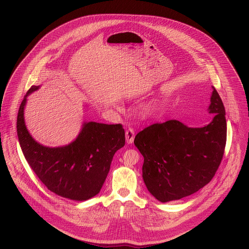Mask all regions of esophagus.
<instances>
[{"instance_id": "34e87169", "label": "esophagus", "mask_w": 249, "mask_h": 249, "mask_svg": "<svg viewBox=\"0 0 249 249\" xmlns=\"http://www.w3.org/2000/svg\"><path fill=\"white\" fill-rule=\"evenodd\" d=\"M125 137H126L127 144H128V145L132 144L133 142H134V139H135V132H134V130H133L132 128H128V129L126 130Z\"/></svg>"}]
</instances>
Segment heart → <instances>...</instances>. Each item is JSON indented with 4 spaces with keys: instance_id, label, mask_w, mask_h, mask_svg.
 I'll use <instances>...</instances> for the list:
<instances>
[{
    "instance_id": "heart-1",
    "label": "heart",
    "mask_w": 249,
    "mask_h": 249,
    "mask_svg": "<svg viewBox=\"0 0 249 249\" xmlns=\"http://www.w3.org/2000/svg\"><path fill=\"white\" fill-rule=\"evenodd\" d=\"M153 109H154V105L153 104H149V105L145 106V108L143 109V114L144 115H149L152 112Z\"/></svg>"
}]
</instances>
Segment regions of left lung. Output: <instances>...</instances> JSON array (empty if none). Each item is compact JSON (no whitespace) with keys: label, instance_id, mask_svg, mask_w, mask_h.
I'll list each match as a JSON object with an SVG mask.
<instances>
[{"label":"left lung","instance_id":"obj_1","mask_svg":"<svg viewBox=\"0 0 249 249\" xmlns=\"http://www.w3.org/2000/svg\"><path fill=\"white\" fill-rule=\"evenodd\" d=\"M208 111L214 118L204 127L169 120L136 135L134 144L144 157V182L160 202L189 196L214 177L227 142L225 106L214 87Z\"/></svg>","mask_w":249,"mask_h":249}]
</instances>
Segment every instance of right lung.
<instances>
[{"label": "right lung", "mask_w": 249, "mask_h": 249, "mask_svg": "<svg viewBox=\"0 0 249 249\" xmlns=\"http://www.w3.org/2000/svg\"><path fill=\"white\" fill-rule=\"evenodd\" d=\"M41 86H32L18 114L17 131L23 156L41 182L53 193L75 201L97 195L107 177L114 154L125 145L121 124L84 122L70 144L47 147L29 133L24 120L27 96Z\"/></svg>", "instance_id": "obj_1"}]
</instances>
